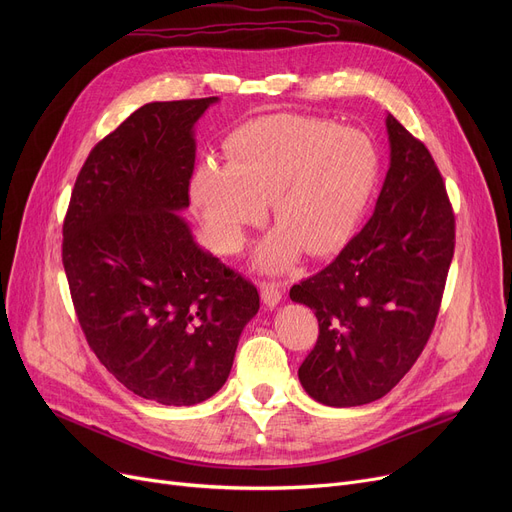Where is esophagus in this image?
Wrapping results in <instances>:
<instances>
[{"instance_id": "1", "label": "esophagus", "mask_w": 512, "mask_h": 512, "mask_svg": "<svg viewBox=\"0 0 512 512\" xmlns=\"http://www.w3.org/2000/svg\"><path fill=\"white\" fill-rule=\"evenodd\" d=\"M261 301L265 307L274 309L282 301V286L276 282H261Z\"/></svg>"}]
</instances>
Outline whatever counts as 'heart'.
Masks as SVG:
<instances>
[{
    "label": "heart",
    "instance_id": "b5f03b06",
    "mask_svg": "<svg viewBox=\"0 0 512 512\" xmlns=\"http://www.w3.org/2000/svg\"><path fill=\"white\" fill-rule=\"evenodd\" d=\"M224 149L228 166L205 161L197 168L193 205L215 245L236 251L270 203L278 232L257 253L270 272L290 267L299 247L307 255L338 249L378 176V155L365 134L297 114L249 120Z\"/></svg>",
    "mask_w": 512,
    "mask_h": 512
}]
</instances>
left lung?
<instances>
[{
	"mask_svg": "<svg viewBox=\"0 0 512 512\" xmlns=\"http://www.w3.org/2000/svg\"><path fill=\"white\" fill-rule=\"evenodd\" d=\"M386 128L390 168L371 220L290 288L319 321L299 380L328 407L367 405L405 378L434 330L454 255V213L432 153L392 114Z\"/></svg>",
	"mask_w": 512,
	"mask_h": 512,
	"instance_id": "1",
	"label": "left lung"
}]
</instances>
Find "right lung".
<instances>
[{"mask_svg": "<svg viewBox=\"0 0 512 512\" xmlns=\"http://www.w3.org/2000/svg\"><path fill=\"white\" fill-rule=\"evenodd\" d=\"M218 97L153 101L89 153L64 220L62 261L89 346L141 398L191 407L230 375L257 288L203 251L188 207L195 124Z\"/></svg>", "mask_w": 512, "mask_h": 512, "instance_id": "right-lung-1", "label": "right lung"}]
</instances>
